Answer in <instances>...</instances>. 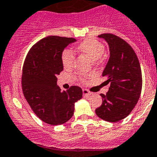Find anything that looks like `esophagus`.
<instances>
[{"instance_id":"esophagus-1","label":"esophagus","mask_w":157,"mask_h":157,"mask_svg":"<svg viewBox=\"0 0 157 157\" xmlns=\"http://www.w3.org/2000/svg\"><path fill=\"white\" fill-rule=\"evenodd\" d=\"M82 92H83V95L84 96H88V95H91L92 94V92H91L90 91L87 89H83L82 90Z\"/></svg>"}]
</instances>
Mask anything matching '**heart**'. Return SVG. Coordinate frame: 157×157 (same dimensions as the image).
Here are the masks:
<instances>
[{
    "label": "heart",
    "instance_id": "obj_1",
    "mask_svg": "<svg viewBox=\"0 0 157 157\" xmlns=\"http://www.w3.org/2000/svg\"><path fill=\"white\" fill-rule=\"evenodd\" d=\"M77 50L80 53L86 55L92 61L94 66H99L103 62V54L105 47L102 43L95 39H88L78 45ZM75 53L69 49H65L61 55V60L63 66L66 69H71L75 63ZM81 82H84L86 78V75L78 73L76 75Z\"/></svg>",
    "mask_w": 157,
    "mask_h": 157
}]
</instances>
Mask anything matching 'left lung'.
Returning a JSON list of instances; mask_svg holds the SVG:
<instances>
[{
	"instance_id": "1",
	"label": "left lung",
	"mask_w": 157,
	"mask_h": 157,
	"mask_svg": "<svg viewBox=\"0 0 157 157\" xmlns=\"http://www.w3.org/2000/svg\"><path fill=\"white\" fill-rule=\"evenodd\" d=\"M109 45L110 58L102 76L111 83L95 113L102 120L117 122L128 117L137 103L142 90V72L133 48L112 33L98 36Z\"/></svg>"
}]
</instances>
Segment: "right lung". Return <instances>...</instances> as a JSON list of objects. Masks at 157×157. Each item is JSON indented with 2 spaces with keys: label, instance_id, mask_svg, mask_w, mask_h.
<instances>
[{
  "label": "right lung",
  "instance_id": "add662e5",
  "mask_svg": "<svg viewBox=\"0 0 157 157\" xmlns=\"http://www.w3.org/2000/svg\"><path fill=\"white\" fill-rule=\"evenodd\" d=\"M75 41L71 37L50 36L37 42L26 55L23 66V94L36 115L51 125L67 122L74 114L75 103L82 98L80 87L61 91L57 75L63 70L61 55Z\"/></svg>",
  "mask_w": 157,
  "mask_h": 157
}]
</instances>
